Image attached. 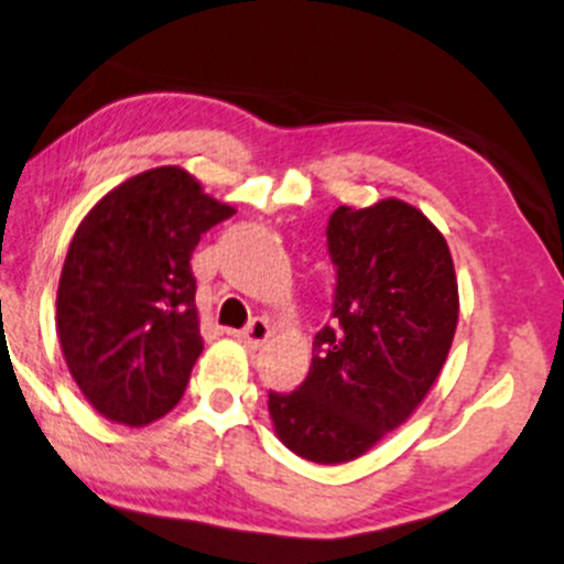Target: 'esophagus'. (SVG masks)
<instances>
[{
    "instance_id": "esophagus-1",
    "label": "esophagus",
    "mask_w": 564,
    "mask_h": 564,
    "mask_svg": "<svg viewBox=\"0 0 564 564\" xmlns=\"http://www.w3.org/2000/svg\"><path fill=\"white\" fill-rule=\"evenodd\" d=\"M270 334H273V330H270V323L262 321V317H254V321L241 330L239 338H241V344H247L249 349H260L262 344L270 338Z\"/></svg>"
}]
</instances>
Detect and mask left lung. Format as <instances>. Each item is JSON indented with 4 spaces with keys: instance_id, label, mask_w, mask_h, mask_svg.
Segmentation results:
<instances>
[{
    "instance_id": "8db88e82",
    "label": "left lung",
    "mask_w": 564,
    "mask_h": 564,
    "mask_svg": "<svg viewBox=\"0 0 564 564\" xmlns=\"http://www.w3.org/2000/svg\"><path fill=\"white\" fill-rule=\"evenodd\" d=\"M334 323L291 393H268L278 438L317 465L351 463L399 429L436 383L459 317L454 262L441 230L402 199L328 220Z\"/></svg>"
}]
</instances>
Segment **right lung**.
I'll return each instance as SVG.
<instances>
[{
	"mask_svg": "<svg viewBox=\"0 0 564 564\" xmlns=\"http://www.w3.org/2000/svg\"><path fill=\"white\" fill-rule=\"evenodd\" d=\"M234 213L165 165L115 186L80 220L59 275L57 336L99 415L141 429L181 402L205 349L188 262Z\"/></svg>",
	"mask_w": 564,
	"mask_h": 564,
	"instance_id": "obj_1",
	"label": "right lung"
}]
</instances>
